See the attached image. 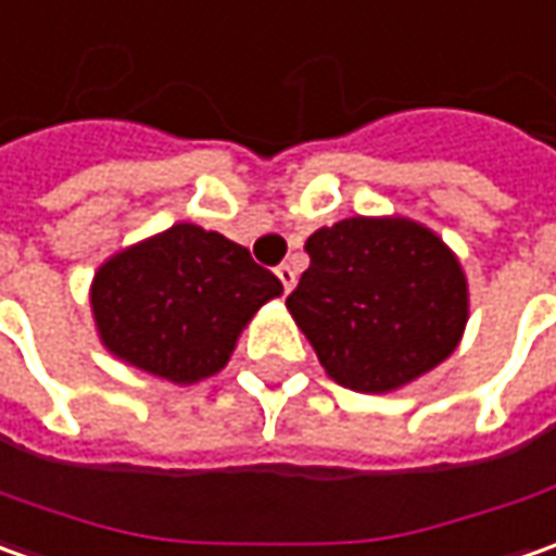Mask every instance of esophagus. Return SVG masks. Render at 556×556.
Returning <instances> with one entry per match:
<instances>
[{
    "mask_svg": "<svg viewBox=\"0 0 556 556\" xmlns=\"http://www.w3.org/2000/svg\"><path fill=\"white\" fill-rule=\"evenodd\" d=\"M275 275H278V281L285 285V293H290V290H293V285H296V271L290 269V266H278V269H275Z\"/></svg>",
    "mask_w": 556,
    "mask_h": 556,
    "instance_id": "obj_1",
    "label": "esophagus"
}]
</instances>
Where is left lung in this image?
I'll use <instances>...</instances> for the list:
<instances>
[{
  "instance_id": "obj_1",
  "label": "left lung",
  "mask_w": 556,
  "mask_h": 556,
  "mask_svg": "<svg viewBox=\"0 0 556 556\" xmlns=\"http://www.w3.org/2000/svg\"><path fill=\"white\" fill-rule=\"evenodd\" d=\"M305 253L287 312L333 382L386 394L459 349L468 278L434 229L397 214L349 217L308 235Z\"/></svg>"
}]
</instances>
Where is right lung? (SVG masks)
Segmentation results:
<instances>
[{"instance_id": "1", "label": "right lung", "mask_w": 556, "mask_h": 556, "mask_svg": "<svg viewBox=\"0 0 556 556\" xmlns=\"http://www.w3.org/2000/svg\"><path fill=\"white\" fill-rule=\"evenodd\" d=\"M285 287L251 251L195 223H174L100 263L91 315L103 349L174 386L219 374L241 330Z\"/></svg>"}]
</instances>
